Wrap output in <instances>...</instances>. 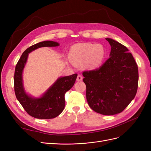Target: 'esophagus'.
<instances>
[{"mask_svg":"<svg viewBox=\"0 0 151 151\" xmlns=\"http://www.w3.org/2000/svg\"><path fill=\"white\" fill-rule=\"evenodd\" d=\"M82 80H83L82 76L80 75H78V76H77V78H76V80H77V81H81Z\"/></svg>","mask_w":151,"mask_h":151,"instance_id":"esophagus-1","label":"esophagus"}]
</instances>
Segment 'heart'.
I'll use <instances>...</instances> for the list:
<instances>
[{
  "mask_svg": "<svg viewBox=\"0 0 151 151\" xmlns=\"http://www.w3.org/2000/svg\"><path fill=\"white\" fill-rule=\"evenodd\" d=\"M105 55V50L101 45L78 44L71 48L70 59L73 64L76 65H80L85 62V67L92 70L101 65Z\"/></svg>",
  "mask_w": 151,
  "mask_h": 151,
  "instance_id": "obj_1",
  "label": "heart"
}]
</instances>
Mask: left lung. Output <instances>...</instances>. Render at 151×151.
Listing matches in <instances>:
<instances>
[{
    "instance_id": "1",
    "label": "left lung",
    "mask_w": 151,
    "mask_h": 151,
    "mask_svg": "<svg viewBox=\"0 0 151 151\" xmlns=\"http://www.w3.org/2000/svg\"><path fill=\"white\" fill-rule=\"evenodd\" d=\"M106 39L111 46L109 58L101 67L84 71L82 74L90 108L109 116L122 113L134 99L139 70L125 46L111 38Z\"/></svg>"
}]
</instances>
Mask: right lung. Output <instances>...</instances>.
Returning a JSON list of instances; mask_svg holds the SVG:
<instances>
[{"mask_svg": "<svg viewBox=\"0 0 151 151\" xmlns=\"http://www.w3.org/2000/svg\"><path fill=\"white\" fill-rule=\"evenodd\" d=\"M59 45L58 43L53 41H44L33 45L24 51L16 64L14 76L16 97L26 112L33 118L52 119L57 117L62 113L65 106V93L75 83L78 75L73 74L58 79L40 98H32L24 92L22 81V72L28 54L39 47H55Z\"/></svg>", "mask_w": 151, "mask_h": 151, "instance_id": "right-lung-1", "label": "right lung"}]
</instances>
